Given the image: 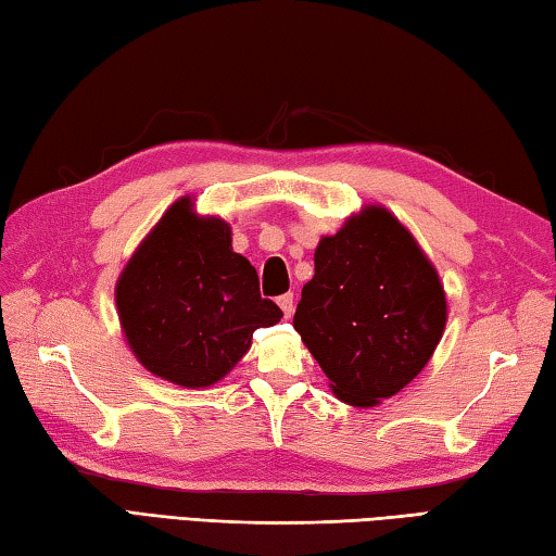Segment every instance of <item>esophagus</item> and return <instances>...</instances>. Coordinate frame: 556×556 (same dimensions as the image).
<instances>
[{"mask_svg": "<svg viewBox=\"0 0 556 556\" xmlns=\"http://www.w3.org/2000/svg\"><path fill=\"white\" fill-rule=\"evenodd\" d=\"M278 305L282 309V314H286V319L292 317V309H295V300H292V292H286V295L278 298Z\"/></svg>", "mask_w": 556, "mask_h": 556, "instance_id": "1", "label": "esophagus"}]
</instances>
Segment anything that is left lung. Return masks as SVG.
Here are the masks:
<instances>
[{"mask_svg":"<svg viewBox=\"0 0 556 556\" xmlns=\"http://www.w3.org/2000/svg\"><path fill=\"white\" fill-rule=\"evenodd\" d=\"M445 290L412 232L382 205L321 237L292 327L341 402L380 404L431 361Z\"/></svg>","mask_w":556,"mask_h":556,"instance_id":"1","label":"left lung"}]
</instances>
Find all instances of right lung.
<instances>
[{
    "label": "right lung",
    "instance_id": "obj_1",
    "mask_svg": "<svg viewBox=\"0 0 556 556\" xmlns=\"http://www.w3.org/2000/svg\"><path fill=\"white\" fill-rule=\"evenodd\" d=\"M125 339L144 368L181 387H211L282 312L258 292L256 268L232 251L219 217L176 201L142 239L115 286Z\"/></svg>",
    "mask_w": 556,
    "mask_h": 556
}]
</instances>
